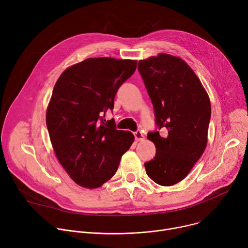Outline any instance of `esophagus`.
<instances>
[{"instance_id":"obj_1","label":"esophagus","mask_w":248,"mask_h":248,"mask_svg":"<svg viewBox=\"0 0 248 248\" xmlns=\"http://www.w3.org/2000/svg\"><path fill=\"white\" fill-rule=\"evenodd\" d=\"M133 134H134V137H135L136 141H141V140H143V138H144V136H143L142 132H141V130H136Z\"/></svg>"}]
</instances>
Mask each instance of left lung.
Segmentation results:
<instances>
[{"label": "left lung", "mask_w": 248, "mask_h": 248, "mask_svg": "<svg viewBox=\"0 0 248 248\" xmlns=\"http://www.w3.org/2000/svg\"><path fill=\"white\" fill-rule=\"evenodd\" d=\"M138 72L152 101L158 127L147 134L156 146V156L144 164L146 173L156 184L170 186L186 178L206 148L210 99L181 58L159 54L141 60Z\"/></svg>", "instance_id": "left-lung-1"}]
</instances>
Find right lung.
Listing matches in <instances>:
<instances>
[{
  "mask_svg": "<svg viewBox=\"0 0 248 248\" xmlns=\"http://www.w3.org/2000/svg\"><path fill=\"white\" fill-rule=\"evenodd\" d=\"M136 61L89 58L67 67L57 80L46 113L55 154L70 178L97 188L116 173L131 146L130 131L104 120L114 109L120 86L136 69Z\"/></svg>",
  "mask_w": 248,
  "mask_h": 248,
  "instance_id": "1",
  "label": "right lung"
}]
</instances>
